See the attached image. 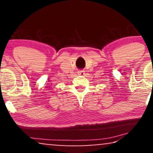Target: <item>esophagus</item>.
Instances as JSON below:
<instances>
[{
	"label": "esophagus",
	"mask_w": 153,
	"mask_h": 153,
	"mask_svg": "<svg viewBox=\"0 0 153 153\" xmlns=\"http://www.w3.org/2000/svg\"><path fill=\"white\" fill-rule=\"evenodd\" d=\"M78 74H79V75H80V76H83V75L85 74V72H84V71L81 70V71H79Z\"/></svg>",
	"instance_id": "esophagus-1"
}]
</instances>
